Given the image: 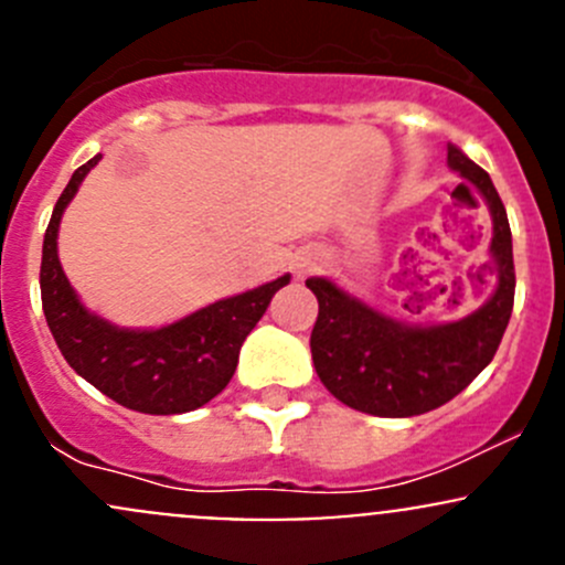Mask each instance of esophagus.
<instances>
[{"mask_svg":"<svg viewBox=\"0 0 565 565\" xmlns=\"http://www.w3.org/2000/svg\"><path fill=\"white\" fill-rule=\"evenodd\" d=\"M319 265H322V250L319 248H306L295 256V273H298V276H309V273H315Z\"/></svg>","mask_w":565,"mask_h":565,"instance_id":"esophagus-1","label":"esophagus"}]
</instances>
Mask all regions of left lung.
<instances>
[{"label":"left lung","mask_w":565,"mask_h":565,"mask_svg":"<svg viewBox=\"0 0 565 565\" xmlns=\"http://www.w3.org/2000/svg\"><path fill=\"white\" fill-rule=\"evenodd\" d=\"M451 169L470 180L492 210V262L498 289L476 315L448 324H404L341 292L328 278H309L319 315L311 358L322 385L341 404L380 418H409L443 407L461 393L498 352L514 309L511 226L492 180L457 147Z\"/></svg>","instance_id":"8db88e82"}]
</instances>
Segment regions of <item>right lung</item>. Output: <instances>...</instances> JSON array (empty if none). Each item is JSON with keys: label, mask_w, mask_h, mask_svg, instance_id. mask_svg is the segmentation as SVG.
I'll list each match as a JSON object with an SVG mask.
<instances>
[{"label": "right lung", "mask_w": 565, "mask_h": 565, "mask_svg": "<svg viewBox=\"0 0 565 565\" xmlns=\"http://www.w3.org/2000/svg\"><path fill=\"white\" fill-rule=\"evenodd\" d=\"M98 161L100 156H95L73 172L43 237L40 298L51 335L73 372L122 407L150 415L202 407L230 385L243 341L265 315L273 295L289 284V276L218 300L161 330H122L89 315L62 273L56 230L67 202Z\"/></svg>", "instance_id": "add662e5"}]
</instances>
